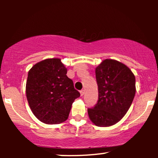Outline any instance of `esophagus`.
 Returning <instances> with one entry per match:
<instances>
[{
	"mask_svg": "<svg viewBox=\"0 0 158 158\" xmlns=\"http://www.w3.org/2000/svg\"><path fill=\"white\" fill-rule=\"evenodd\" d=\"M80 94H81V96L84 95V94H85V90H81L80 91Z\"/></svg>",
	"mask_w": 158,
	"mask_h": 158,
	"instance_id": "obj_1",
	"label": "esophagus"
}]
</instances>
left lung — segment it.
Returning a JSON list of instances; mask_svg holds the SVG:
<instances>
[{"instance_id": "1", "label": "left lung", "mask_w": 158, "mask_h": 158, "mask_svg": "<svg viewBox=\"0 0 158 158\" xmlns=\"http://www.w3.org/2000/svg\"><path fill=\"white\" fill-rule=\"evenodd\" d=\"M99 99L88 114L97 126L116 124L126 115L136 93L135 77L126 64L106 59L96 68Z\"/></svg>"}]
</instances>
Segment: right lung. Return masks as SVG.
<instances>
[{
  "instance_id": "obj_1",
  "label": "right lung",
  "mask_w": 158,
  "mask_h": 158,
  "mask_svg": "<svg viewBox=\"0 0 158 158\" xmlns=\"http://www.w3.org/2000/svg\"><path fill=\"white\" fill-rule=\"evenodd\" d=\"M60 59H47L29 70L26 94L36 118L46 124H59L68 118L73 102L80 97Z\"/></svg>"
}]
</instances>
